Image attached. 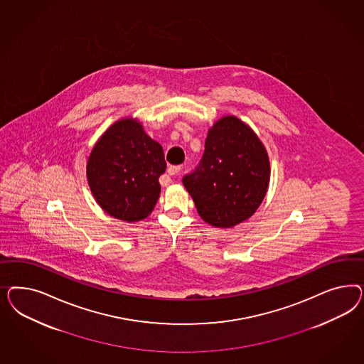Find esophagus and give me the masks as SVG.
<instances>
[{"instance_id": "1", "label": "esophagus", "mask_w": 364, "mask_h": 364, "mask_svg": "<svg viewBox=\"0 0 364 364\" xmlns=\"http://www.w3.org/2000/svg\"><path fill=\"white\" fill-rule=\"evenodd\" d=\"M180 171H181V166H171L168 168V175H169V176H175V175H177Z\"/></svg>"}]
</instances>
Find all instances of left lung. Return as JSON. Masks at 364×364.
I'll return each instance as SVG.
<instances>
[{
    "mask_svg": "<svg viewBox=\"0 0 364 364\" xmlns=\"http://www.w3.org/2000/svg\"><path fill=\"white\" fill-rule=\"evenodd\" d=\"M269 159L256 133L235 116L213 124L196 169L183 177L203 220L231 228L254 215L269 184Z\"/></svg>",
    "mask_w": 364,
    "mask_h": 364,
    "instance_id": "8db88e82",
    "label": "left lung"
}]
</instances>
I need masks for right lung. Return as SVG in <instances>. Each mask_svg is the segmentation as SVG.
Instances as JSON below:
<instances>
[{"label": "right lung", "mask_w": 364, "mask_h": 364, "mask_svg": "<svg viewBox=\"0 0 364 364\" xmlns=\"http://www.w3.org/2000/svg\"><path fill=\"white\" fill-rule=\"evenodd\" d=\"M166 168L163 146L144 132L141 122L128 117L110 125L95 144L87 177L102 210L133 223L154 210Z\"/></svg>", "instance_id": "obj_1"}]
</instances>
